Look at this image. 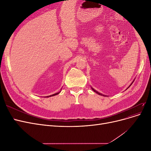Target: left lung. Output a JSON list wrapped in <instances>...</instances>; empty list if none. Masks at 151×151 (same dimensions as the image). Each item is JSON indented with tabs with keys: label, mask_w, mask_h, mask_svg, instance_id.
Returning a JSON list of instances; mask_svg holds the SVG:
<instances>
[{
	"label": "left lung",
	"mask_w": 151,
	"mask_h": 151,
	"mask_svg": "<svg viewBox=\"0 0 151 151\" xmlns=\"http://www.w3.org/2000/svg\"><path fill=\"white\" fill-rule=\"evenodd\" d=\"M132 83H133V82H132ZM132 84H130V85L129 86V87H130V86L132 85ZM92 88V89H93V91H94V92H95V93H97V94H98L99 95H101V96L103 95V96H105V95H103V94H101V93H98V91H96V90H94V89H93V88ZM128 88H127V89H128Z\"/></svg>",
	"instance_id": "1"
}]
</instances>
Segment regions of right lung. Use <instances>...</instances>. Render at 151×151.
<instances>
[{"label":"right lung","instance_id":"1","mask_svg":"<svg viewBox=\"0 0 151 151\" xmlns=\"http://www.w3.org/2000/svg\"><path fill=\"white\" fill-rule=\"evenodd\" d=\"M59 93H60V92H59V93H55V94H52V95H50V96H47V98L51 97V96H55V95H57V94H59Z\"/></svg>","mask_w":151,"mask_h":151}]
</instances>
